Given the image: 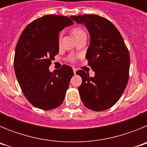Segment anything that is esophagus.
I'll return each instance as SVG.
<instances>
[{
	"label": "esophagus",
	"instance_id": "obj_1",
	"mask_svg": "<svg viewBox=\"0 0 147 147\" xmlns=\"http://www.w3.org/2000/svg\"><path fill=\"white\" fill-rule=\"evenodd\" d=\"M73 71H74V74H76V71H77V69H76V68H75V67H74V68H73Z\"/></svg>",
	"mask_w": 147,
	"mask_h": 147
}]
</instances>
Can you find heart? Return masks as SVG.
Segmentation results:
<instances>
[{"instance_id":"heart-1","label":"heart","mask_w":147,"mask_h":147,"mask_svg":"<svg viewBox=\"0 0 147 147\" xmlns=\"http://www.w3.org/2000/svg\"><path fill=\"white\" fill-rule=\"evenodd\" d=\"M71 32H72V34L74 35V37L76 38V40L78 38H80V37H82V36L86 35V33H85V31H84L82 28H80V27L74 28L72 29V31H71ZM60 38L61 37H59V40H60ZM70 59H71V60H74V57H71Z\"/></svg>"}]
</instances>
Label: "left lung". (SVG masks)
I'll return each mask as SVG.
<instances>
[{"mask_svg": "<svg viewBox=\"0 0 147 147\" xmlns=\"http://www.w3.org/2000/svg\"><path fill=\"white\" fill-rule=\"evenodd\" d=\"M85 25L90 36L86 53L93 77L82 70L76 71L82 79L80 97L87 108L102 111L112 107L124 93L129 80V51L119 30L110 20L96 15L71 16Z\"/></svg>", "mask_w": 147, "mask_h": 147, "instance_id": "left-lung-1", "label": "left lung"}]
</instances>
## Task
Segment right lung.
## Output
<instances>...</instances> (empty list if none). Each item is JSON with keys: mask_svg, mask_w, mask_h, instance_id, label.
<instances>
[{"mask_svg": "<svg viewBox=\"0 0 147 147\" xmlns=\"http://www.w3.org/2000/svg\"><path fill=\"white\" fill-rule=\"evenodd\" d=\"M74 22L68 17L48 15L25 28L15 49L14 67L26 98L37 108L49 110L60 106L74 71L64 65L51 73L49 67L59 53V33Z\"/></svg>", "mask_w": 147, "mask_h": 147, "instance_id": "obj_1", "label": "right lung"}]
</instances>
